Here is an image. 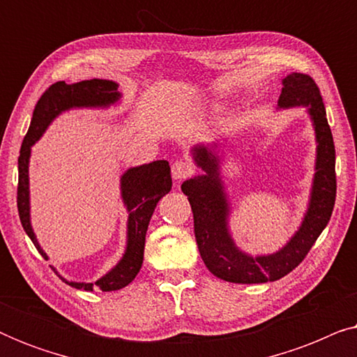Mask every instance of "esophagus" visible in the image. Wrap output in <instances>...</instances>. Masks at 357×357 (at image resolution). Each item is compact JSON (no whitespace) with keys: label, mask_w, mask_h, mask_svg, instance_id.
I'll list each match as a JSON object with an SVG mask.
<instances>
[{"label":"esophagus","mask_w":357,"mask_h":357,"mask_svg":"<svg viewBox=\"0 0 357 357\" xmlns=\"http://www.w3.org/2000/svg\"><path fill=\"white\" fill-rule=\"evenodd\" d=\"M193 174V165L188 162V160H175L174 165H172V177L174 180H183L190 177V175Z\"/></svg>","instance_id":"obj_1"}]
</instances>
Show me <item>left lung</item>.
I'll list each match as a JSON object with an SVG mask.
<instances>
[{
    "label": "left lung",
    "mask_w": 357,
    "mask_h": 357,
    "mask_svg": "<svg viewBox=\"0 0 357 357\" xmlns=\"http://www.w3.org/2000/svg\"><path fill=\"white\" fill-rule=\"evenodd\" d=\"M281 82L278 110L305 107L317 144L309 204L301 226L289 241L280 250L255 257L237 247L229 226L232 204L222 180L216 143L193 146L192 158L203 174L182 183V192L192 204L195 237L204 265L214 276L237 284L276 281L291 273L326 227L335 206V144L319 87L310 76L301 73H291Z\"/></svg>",
    "instance_id": "obj_1"
}]
</instances>
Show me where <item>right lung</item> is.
<instances>
[{
  "instance_id": "add662e5",
  "label": "right lung",
  "mask_w": 357,
  "mask_h": 357,
  "mask_svg": "<svg viewBox=\"0 0 357 357\" xmlns=\"http://www.w3.org/2000/svg\"><path fill=\"white\" fill-rule=\"evenodd\" d=\"M121 94L119 84L110 79H89L66 84L58 81L43 92L33 110L31 126L21 146L19 155V185H17V209L22 227L29 238L37 247L40 255L48 260L45 250L37 241L31 221V187H29V162H31L32 146L42 138L52 121L60 116L63 112L73 109H110L112 105L120 104ZM172 188V177L167 160H154V162L130 167L120 177V195L123 206L128 213L126 221V245L119 263L100 276L97 281H68L56 268L53 271L61 278L66 284L76 289L84 291H119L128 286L135 280L143 265L144 241L148 226L159 199Z\"/></svg>"
}]
</instances>
